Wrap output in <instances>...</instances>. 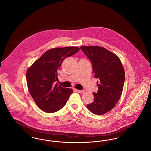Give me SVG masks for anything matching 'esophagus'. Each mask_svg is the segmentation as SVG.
Listing matches in <instances>:
<instances>
[{
    "label": "esophagus",
    "mask_w": 151,
    "mask_h": 151,
    "mask_svg": "<svg viewBox=\"0 0 151 151\" xmlns=\"http://www.w3.org/2000/svg\"><path fill=\"white\" fill-rule=\"evenodd\" d=\"M76 92H78V93H84V90H79V89H76Z\"/></svg>",
    "instance_id": "1"
}]
</instances>
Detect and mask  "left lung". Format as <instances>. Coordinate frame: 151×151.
<instances>
[{"label":"left lung","mask_w":151,"mask_h":151,"mask_svg":"<svg viewBox=\"0 0 151 151\" xmlns=\"http://www.w3.org/2000/svg\"><path fill=\"white\" fill-rule=\"evenodd\" d=\"M80 48L92 62L94 78L99 79L93 102L86 107L94 114H104L113 109L121 98L125 79L122 63L115 54L104 47L84 46Z\"/></svg>","instance_id":"left-lung-1"}]
</instances>
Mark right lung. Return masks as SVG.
I'll list each match as a JSON object with an SVG mask.
<instances>
[{"label": "right lung", "mask_w": 151, "mask_h": 151, "mask_svg": "<svg viewBox=\"0 0 151 151\" xmlns=\"http://www.w3.org/2000/svg\"><path fill=\"white\" fill-rule=\"evenodd\" d=\"M78 47L51 49L35 61L27 72L29 93L37 105L43 111L56 112L63 108L72 89L58 86V71L65 58L79 51Z\"/></svg>", "instance_id": "add662e5"}]
</instances>
